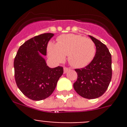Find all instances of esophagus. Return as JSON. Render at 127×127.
<instances>
[{
    "label": "esophagus",
    "mask_w": 127,
    "mask_h": 127,
    "mask_svg": "<svg viewBox=\"0 0 127 127\" xmlns=\"http://www.w3.org/2000/svg\"><path fill=\"white\" fill-rule=\"evenodd\" d=\"M70 70V69H69V68H68V67H65L64 68V73L65 74L66 72H67L68 71V70Z\"/></svg>",
    "instance_id": "34e87169"
}]
</instances>
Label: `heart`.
<instances>
[{"mask_svg":"<svg viewBox=\"0 0 127 127\" xmlns=\"http://www.w3.org/2000/svg\"><path fill=\"white\" fill-rule=\"evenodd\" d=\"M95 43L90 39L76 34H65L57 38V44L48 45V55L55 62H61L67 55L69 63L82 68L92 61L95 55Z\"/></svg>","mask_w":127,"mask_h":127,"instance_id":"b5f03b06","label":"heart"}]
</instances>
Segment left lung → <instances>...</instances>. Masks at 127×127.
Returning <instances> with one entry per match:
<instances>
[{"instance_id":"obj_1","label":"left lung","mask_w":127,"mask_h":127,"mask_svg":"<svg viewBox=\"0 0 127 127\" xmlns=\"http://www.w3.org/2000/svg\"><path fill=\"white\" fill-rule=\"evenodd\" d=\"M96 46L92 61L81 69H76L77 81L74 83L75 91L85 98L100 97L107 90L112 77L111 55L102 42L90 35Z\"/></svg>"}]
</instances>
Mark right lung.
Returning a JSON list of instances; mask_svg holds the SVG:
<instances>
[{"mask_svg": "<svg viewBox=\"0 0 127 127\" xmlns=\"http://www.w3.org/2000/svg\"><path fill=\"white\" fill-rule=\"evenodd\" d=\"M53 33H45L25 42L14 60V77L20 91L30 99L41 100L50 97L64 73L62 67L50 68L43 55Z\"/></svg>", "mask_w": 127, "mask_h": 127, "instance_id": "right-lung-1", "label": "right lung"}]
</instances>
